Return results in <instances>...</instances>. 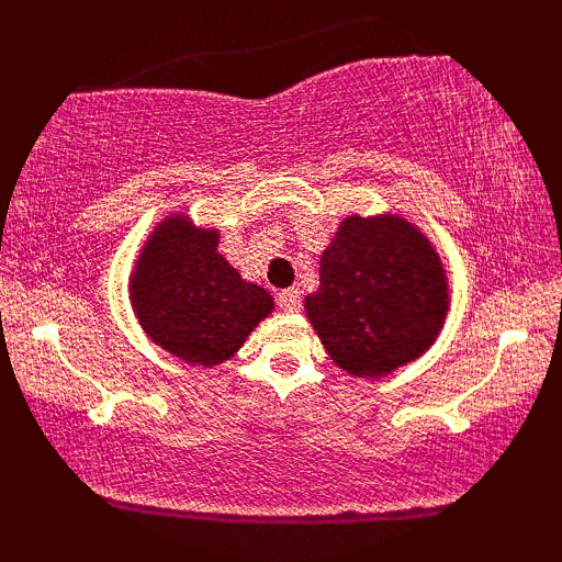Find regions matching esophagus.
Masks as SVG:
<instances>
[{"mask_svg":"<svg viewBox=\"0 0 562 562\" xmlns=\"http://www.w3.org/2000/svg\"><path fill=\"white\" fill-rule=\"evenodd\" d=\"M279 306L283 312H299V306H302V294H299V289L279 291Z\"/></svg>","mask_w":562,"mask_h":562,"instance_id":"34e87169","label":"esophagus"}]
</instances>
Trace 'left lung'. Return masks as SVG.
<instances>
[{"mask_svg": "<svg viewBox=\"0 0 562 562\" xmlns=\"http://www.w3.org/2000/svg\"><path fill=\"white\" fill-rule=\"evenodd\" d=\"M448 279L432 243L396 214L345 217L304 299L314 333L342 371L381 379L440 335Z\"/></svg>", "mask_w": 562, "mask_h": 562, "instance_id": "8db88e82", "label": "left lung"}]
</instances>
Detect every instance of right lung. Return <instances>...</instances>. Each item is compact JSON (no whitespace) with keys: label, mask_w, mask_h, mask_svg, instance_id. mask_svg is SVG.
Returning <instances> with one entry per match:
<instances>
[{"label":"right lung","mask_w":562,"mask_h":562,"mask_svg":"<svg viewBox=\"0 0 562 562\" xmlns=\"http://www.w3.org/2000/svg\"><path fill=\"white\" fill-rule=\"evenodd\" d=\"M217 229L187 214L153 229L130 276V302L145 335L189 366H220L273 310V299L220 256Z\"/></svg>","instance_id":"obj_1"}]
</instances>
